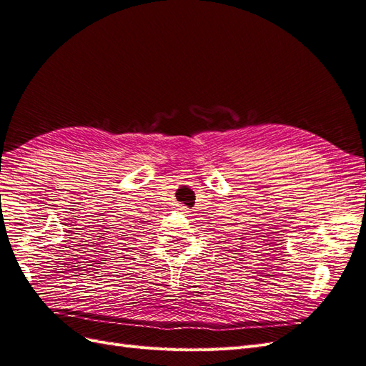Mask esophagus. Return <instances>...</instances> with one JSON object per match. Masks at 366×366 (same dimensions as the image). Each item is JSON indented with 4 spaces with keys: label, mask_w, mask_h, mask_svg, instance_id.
Returning a JSON list of instances; mask_svg holds the SVG:
<instances>
[{
    "label": "esophagus",
    "mask_w": 366,
    "mask_h": 366,
    "mask_svg": "<svg viewBox=\"0 0 366 366\" xmlns=\"http://www.w3.org/2000/svg\"><path fill=\"white\" fill-rule=\"evenodd\" d=\"M179 212L180 214H187V212H189V210H187V207H184V206H180L179 207Z\"/></svg>",
    "instance_id": "obj_1"
}]
</instances>
